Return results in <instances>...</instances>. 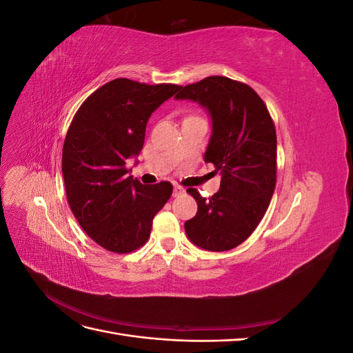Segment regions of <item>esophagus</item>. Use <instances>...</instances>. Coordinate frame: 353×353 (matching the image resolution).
<instances>
[{
	"mask_svg": "<svg viewBox=\"0 0 353 353\" xmlns=\"http://www.w3.org/2000/svg\"><path fill=\"white\" fill-rule=\"evenodd\" d=\"M183 193H184V188L183 187H179V185L174 187V193H172L174 197H178V196H181Z\"/></svg>",
	"mask_w": 353,
	"mask_h": 353,
	"instance_id": "obj_1",
	"label": "esophagus"
}]
</instances>
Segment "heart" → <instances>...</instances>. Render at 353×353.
I'll list each match as a JSON object with an SVG mask.
<instances>
[{
  "label": "heart",
  "instance_id": "obj_1",
  "mask_svg": "<svg viewBox=\"0 0 353 353\" xmlns=\"http://www.w3.org/2000/svg\"><path fill=\"white\" fill-rule=\"evenodd\" d=\"M188 117H196V116H194V114H191V116H188Z\"/></svg>",
  "mask_w": 353,
  "mask_h": 353
}]
</instances>
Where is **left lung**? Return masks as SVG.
Wrapping results in <instances>:
<instances>
[{"mask_svg": "<svg viewBox=\"0 0 353 353\" xmlns=\"http://www.w3.org/2000/svg\"><path fill=\"white\" fill-rule=\"evenodd\" d=\"M175 99L199 101L212 116L205 162L219 170L221 188L206 199L187 193L197 213L185 222L188 239L210 252L237 248L259 225L276 184V134L266 104L248 83L209 77L181 87Z\"/></svg>", "mask_w": 353, "mask_h": 353, "instance_id": "obj_1", "label": "left lung"}]
</instances>
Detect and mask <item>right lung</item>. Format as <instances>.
Masks as SVG:
<instances>
[{
    "label": "right lung",
    "mask_w": 353,
    "mask_h": 353,
    "mask_svg": "<svg viewBox=\"0 0 353 353\" xmlns=\"http://www.w3.org/2000/svg\"><path fill=\"white\" fill-rule=\"evenodd\" d=\"M179 88L117 78L94 91L73 116L61 156L66 197L82 230L105 250L140 249L172 196L168 181L144 185L128 176L126 159L140 154L148 117Z\"/></svg>",
    "instance_id": "add662e5"
}]
</instances>
